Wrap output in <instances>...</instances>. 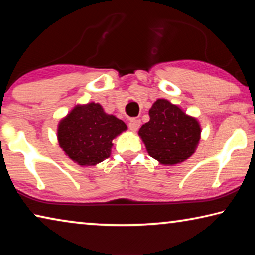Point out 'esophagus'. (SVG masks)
I'll return each instance as SVG.
<instances>
[{
  "label": "esophagus",
  "instance_id": "obj_1",
  "mask_svg": "<svg viewBox=\"0 0 255 255\" xmlns=\"http://www.w3.org/2000/svg\"><path fill=\"white\" fill-rule=\"evenodd\" d=\"M128 127L131 131H137L140 127V120L139 119H131L128 124Z\"/></svg>",
  "mask_w": 255,
  "mask_h": 255
}]
</instances>
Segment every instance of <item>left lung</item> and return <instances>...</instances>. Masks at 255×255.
I'll use <instances>...</instances> for the list:
<instances>
[{
  "mask_svg": "<svg viewBox=\"0 0 255 255\" xmlns=\"http://www.w3.org/2000/svg\"><path fill=\"white\" fill-rule=\"evenodd\" d=\"M148 114L149 122L140 127L138 135L149 156L164 165H174L195 153L201 133L196 118L165 99L155 101Z\"/></svg>",
  "mask_w": 255,
  "mask_h": 255,
  "instance_id": "obj_1",
  "label": "left lung"
}]
</instances>
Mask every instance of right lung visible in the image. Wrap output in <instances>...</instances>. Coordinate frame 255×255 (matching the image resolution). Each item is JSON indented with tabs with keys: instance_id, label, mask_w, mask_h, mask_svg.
Returning <instances> with one entry per match:
<instances>
[{
	"instance_id": "add662e5",
	"label": "right lung",
	"mask_w": 255,
	"mask_h": 255,
	"mask_svg": "<svg viewBox=\"0 0 255 255\" xmlns=\"http://www.w3.org/2000/svg\"><path fill=\"white\" fill-rule=\"evenodd\" d=\"M127 129L126 124L107 115L99 103L76 106L60 120L59 146L79 165H96L110 156L112 140Z\"/></svg>"
}]
</instances>
